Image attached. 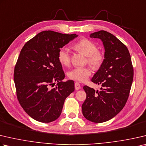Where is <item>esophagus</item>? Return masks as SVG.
<instances>
[{
	"instance_id": "1",
	"label": "esophagus",
	"mask_w": 146,
	"mask_h": 146,
	"mask_svg": "<svg viewBox=\"0 0 146 146\" xmlns=\"http://www.w3.org/2000/svg\"><path fill=\"white\" fill-rule=\"evenodd\" d=\"M75 87L76 90H78L80 89V84L78 83V82H75Z\"/></svg>"
}]
</instances>
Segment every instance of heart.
Instances as JSON below:
<instances>
[{"label": "heart", "mask_w": 146, "mask_h": 146, "mask_svg": "<svg viewBox=\"0 0 146 146\" xmlns=\"http://www.w3.org/2000/svg\"><path fill=\"white\" fill-rule=\"evenodd\" d=\"M76 51L87 56L89 64L94 70H98L102 66L105 60V54L98 50L97 44L87 38H82L73 45ZM57 58L62 65L68 66L70 64V54L69 50L62 47L58 52ZM91 70L88 67H78L71 70L68 73V77L77 82L86 81L91 75Z\"/></svg>", "instance_id": "b5f03b06"}]
</instances>
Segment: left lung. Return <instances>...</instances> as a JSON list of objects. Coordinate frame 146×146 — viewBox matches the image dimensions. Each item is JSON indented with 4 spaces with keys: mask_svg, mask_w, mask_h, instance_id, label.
Instances as JSON below:
<instances>
[{
    "mask_svg": "<svg viewBox=\"0 0 146 146\" xmlns=\"http://www.w3.org/2000/svg\"><path fill=\"white\" fill-rule=\"evenodd\" d=\"M99 38L105 48V60L91 81L100 91L84 86L86 99L82 105L85 118L93 123L107 121L121 112L128 100L133 79V68L127 47L113 34L100 31L90 34Z\"/></svg>",
    "mask_w": 146,
    "mask_h": 146,
    "instance_id": "1",
    "label": "left lung"
}]
</instances>
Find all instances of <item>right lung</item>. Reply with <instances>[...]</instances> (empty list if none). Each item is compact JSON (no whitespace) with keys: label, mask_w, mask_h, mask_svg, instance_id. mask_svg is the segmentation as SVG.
Listing matches in <instances>:
<instances>
[{"label":"right lung","mask_w":146,"mask_h":146,"mask_svg":"<svg viewBox=\"0 0 146 146\" xmlns=\"http://www.w3.org/2000/svg\"><path fill=\"white\" fill-rule=\"evenodd\" d=\"M77 36L43 31L21 50L14 70L17 96L25 112L36 121L46 123L56 120L66 98L75 91L74 82L62 81L65 75L57 54Z\"/></svg>","instance_id":"1"}]
</instances>
